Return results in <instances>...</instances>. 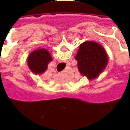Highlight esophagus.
<instances>
[{
	"mask_svg": "<svg viewBox=\"0 0 130 130\" xmlns=\"http://www.w3.org/2000/svg\"><path fill=\"white\" fill-rule=\"evenodd\" d=\"M65 63H66V62H63V63H61V66H63V65H65Z\"/></svg>",
	"mask_w": 130,
	"mask_h": 130,
	"instance_id": "34e87169",
	"label": "esophagus"
}]
</instances>
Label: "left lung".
Returning a JSON list of instances; mask_svg holds the SVG:
<instances>
[{
  "instance_id": "1",
  "label": "left lung",
  "mask_w": 130,
  "mask_h": 130,
  "mask_svg": "<svg viewBox=\"0 0 130 130\" xmlns=\"http://www.w3.org/2000/svg\"><path fill=\"white\" fill-rule=\"evenodd\" d=\"M75 59L79 73L90 80L99 77L108 63V56L105 48L93 41L84 42L80 44Z\"/></svg>"
}]
</instances>
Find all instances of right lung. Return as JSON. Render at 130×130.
<instances>
[{
    "label": "right lung",
    "instance_id": "obj_1",
    "mask_svg": "<svg viewBox=\"0 0 130 130\" xmlns=\"http://www.w3.org/2000/svg\"><path fill=\"white\" fill-rule=\"evenodd\" d=\"M53 58L46 49L39 48L32 51L27 59L28 67L34 74L40 75L46 71L48 63Z\"/></svg>",
    "mask_w": 130,
    "mask_h": 130
}]
</instances>
